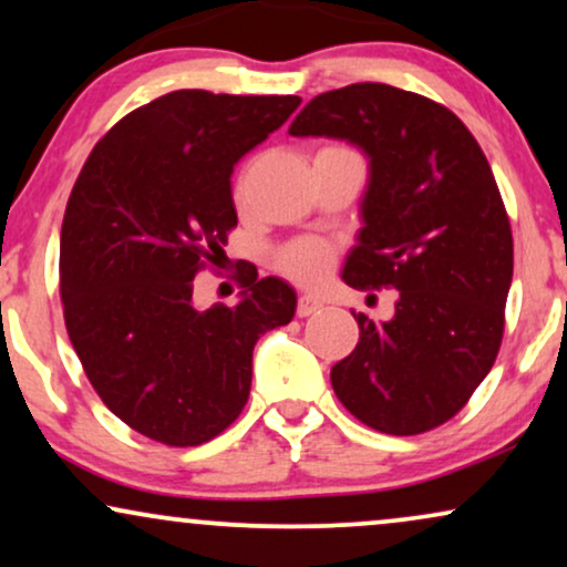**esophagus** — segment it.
<instances>
[{"instance_id": "esophagus-1", "label": "esophagus", "mask_w": 567, "mask_h": 567, "mask_svg": "<svg viewBox=\"0 0 567 567\" xmlns=\"http://www.w3.org/2000/svg\"><path fill=\"white\" fill-rule=\"evenodd\" d=\"M319 308H321V303H319L317 298L300 296V298H298V306H296V313H298L300 319H303V317H311V313H317Z\"/></svg>"}]
</instances>
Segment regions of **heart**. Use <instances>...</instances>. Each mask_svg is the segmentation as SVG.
<instances>
[{"instance_id":"b5f03b06","label":"heart","mask_w":567,"mask_h":567,"mask_svg":"<svg viewBox=\"0 0 567 567\" xmlns=\"http://www.w3.org/2000/svg\"><path fill=\"white\" fill-rule=\"evenodd\" d=\"M334 264V248L324 240L317 238H303L290 243L277 254V269L282 271L285 277H290L292 282L306 285H319L321 279L329 275Z\"/></svg>"}]
</instances>
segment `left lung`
Returning <instances> with one entry per match:
<instances>
[{
  "label": "left lung",
  "instance_id": "obj_1",
  "mask_svg": "<svg viewBox=\"0 0 567 567\" xmlns=\"http://www.w3.org/2000/svg\"><path fill=\"white\" fill-rule=\"evenodd\" d=\"M288 133L367 152L363 227L342 279L398 290L390 321L353 313L361 337L332 367L334 395L377 432L442 426L494 367L513 279L511 219L482 146L447 106L386 83L319 93Z\"/></svg>",
  "mask_w": 567,
  "mask_h": 567
}]
</instances>
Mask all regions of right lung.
<instances>
[{
	"instance_id": "1",
	"label": "right lung",
	"mask_w": 567,
	"mask_h": 567,
	"mask_svg": "<svg viewBox=\"0 0 567 567\" xmlns=\"http://www.w3.org/2000/svg\"><path fill=\"white\" fill-rule=\"evenodd\" d=\"M298 96L183 89L125 114L93 146L60 235L64 327L102 403L167 447H196L238 419L256 340L290 324L296 290L238 269L240 303L193 306L238 225L235 162L269 138Z\"/></svg>"
}]
</instances>
